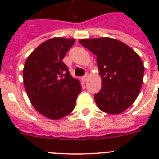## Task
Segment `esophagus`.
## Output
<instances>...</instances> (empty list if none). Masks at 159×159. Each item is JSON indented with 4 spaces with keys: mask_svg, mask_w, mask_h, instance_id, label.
<instances>
[{
    "mask_svg": "<svg viewBox=\"0 0 159 159\" xmlns=\"http://www.w3.org/2000/svg\"><path fill=\"white\" fill-rule=\"evenodd\" d=\"M88 78H89V74H88V73H87V74L85 75L84 77H82V79H83L84 82H87V80H88Z\"/></svg>",
    "mask_w": 159,
    "mask_h": 159,
    "instance_id": "1",
    "label": "esophagus"
}]
</instances>
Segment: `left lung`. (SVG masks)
<instances>
[{"label":"left lung","instance_id":"obj_1","mask_svg":"<svg viewBox=\"0 0 159 159\" xmlns=\"http://www.w3.org/2000/svg\"><path fill=\"white\" fill-rule=\"evenodd\" d=\"M79 43L97 56L102 89L94 98L101 111L116 115L133 104L143 84L144 66L127 44L112 38L84 39Z\"/></svg>","mask_w":159,"mask_h":159}]
</instances>
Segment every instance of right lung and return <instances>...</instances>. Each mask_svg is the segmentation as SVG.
I'll return each mask as SVG.
<instances>
[{
	"label": "right lung",
	"mask_w": 159,
	"mask_h": 159,
	"mask_svg": "<svg viewBox=\"0 0 159 159\" xmlns=\"http://www.w3.org/2000/svg\"><path fill=\"white\" fill-rule=\"evenodd\" d=\"M74 39L55 37L44 41L30 54L23 69L24 86L32 106L51 120L69 115L82 92L62 62Z\"/></svg>",
	"instance_id": "obj_1"
}]
</instances>
